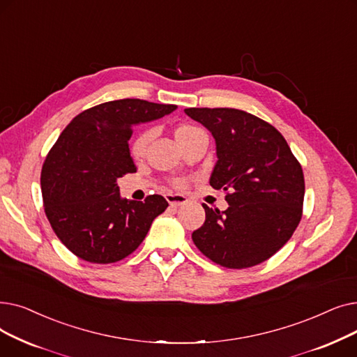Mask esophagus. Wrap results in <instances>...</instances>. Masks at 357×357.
<instances>
[{"label": "esophagus", "instance_id": "1", "mask_svg": "<svg viewBox=\"0 0 357 357\" xmlns=\"http://www.w3.org/2000/svg\"><path fill=\"white\" fill-rule=\"evenodd\" d=\"M167 202L172 206H181L184 203H188V199H185L183 195H173V193H167L165 195Z\"/></svg>", "mask_w": 357, "mask_h": 357}]
</instances>
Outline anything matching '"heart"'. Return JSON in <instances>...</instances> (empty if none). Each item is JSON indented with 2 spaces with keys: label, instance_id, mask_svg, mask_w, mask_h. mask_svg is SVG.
Wrapping results in <instances>:
<instances>
[{
  "label": "heart",
  "instance_id": "heart-1",
  "mask_svg": "<svg viewBox=\"0 0 357 357\" xmlns=\"http://www.w3.org/2000/svg\"><path fill=\"white\" fill-rule=\"evenodd\" d=\"M199 132H202V129L199 126L193 125V123H181V125L174 128V138L181 146L185 141H189L193 137V135H196ZM151 139H152V132L151 130H145V132L139 133L138 137L133 139V142L130 145V154L135 160H139L145 155L146 146H148ZM174 184H176V188H184L185 180L178 178V180L174 181Z\"/></svg>",
  "mask_w": 357,
  "mask_h": 357
}]
</instances>
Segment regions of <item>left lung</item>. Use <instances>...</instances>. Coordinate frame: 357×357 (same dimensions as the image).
Instances as JSON below:
<instances>
[{
    "instance_id": "obj_1",
    "label": "left lung",
    "mask_w": 357,
    "mask_h": 357,
    "mask_svg": "<svg viewBox=\"0 0 357 357\" xmlns=\"http://www.w3.org/2000/svg\"><path fill=\"white\" fill-rule=\"evenodd\" d=\"M215 138L218 161L211 185L227 192L228 209L202 203L205 224L192 234L195 245L228 268L257 266L278 252L302 218V167L282 133L238 109H184Z\"/></svg>"
}]
</instances>
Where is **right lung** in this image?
Wrapping results in <instances>:
<instances>
[{
	"mask_svg": "<svg viewBox=\"0 0 357 357\" xmlns=\"http://www.w3.org/2000/svg\"><path fill=\"white\" fill-rule=\"evenodd\" d=\"M176 109L139 98L107 101L75 116L49 151L40 174L45 213L77 257L97 264L123 260L167 209L160 195L122 199L117 178L137 172L128 144L133 125Z\"/></svg>",
	"mask_w": 357,
	"mask_h": 357,
	"instance_id": "add662e5",
	"label": "right lung"
}]
</instances>
